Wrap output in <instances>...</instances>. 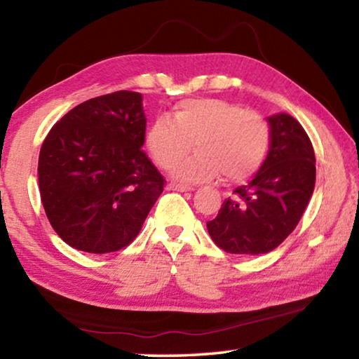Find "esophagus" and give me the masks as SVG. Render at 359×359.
Listing matches in <instances>:
<instances>
[{"mask_svg": "<svg viewBox=\"0 0 359 359\" xmlns=\"http://www.w3.org/2000/svg\"><path fill=\"white\" fill-rule=\"evenodd\" d=\"M169 190H175V191H191L193 188H191L190 185L175 184V182H171V184H169Z\"/></svg>", "mask_w": 359, "mask_h": 359, "instance_id": "esophagus-1", "label": "esophagus"}]
</instances>
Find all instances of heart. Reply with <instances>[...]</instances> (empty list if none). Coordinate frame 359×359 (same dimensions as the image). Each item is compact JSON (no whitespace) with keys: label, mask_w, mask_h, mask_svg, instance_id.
<instances>
[{"label":"heart","mask_w":359,"mask_h":359,"mask_svg":"<svg viewBox=\"0 0 359 359\" xmlns=\"http://www.w3.org/2000/svg\"><path fill=\"white\" fill-rule=\"evenodd\" d=\"M155 163L171 169L194 147L199 151L175 168L188 182L223 175L244 182L259 171L271 149V126L263 115L215 98L185 100L172 117L160 115L145 136Z\"/></svg>","instance_id":"b5f03b06"}]
</instances>
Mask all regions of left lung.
Instances as JSON below:
<instances>
[{
    "label": "left lung",
    "instance_id": "left-lung-1",
    "mask_svg": "<svg viewBox=\"0 0 359 359\" xmlns=\"http://www.w3.org/2000/svg\"><path fill=\"white\" fill-rule=\"evenodd\" d=\"M267 121L271 149L263 166L208 222L212 241L226 253L274 250L293 233L313 193L315 154L306 130L288 114Z\"/></svg>",
    "mask_w": 359,
    "mask_h": 359
}]
</instances>
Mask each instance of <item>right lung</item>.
Segmentation results:
<instances>
[{
	"label": "right lung",
	"instance_id": "right-lung-1",
	"mask_svg": "<svg viewBox=\"0 0 359 359\" xmlns=\"http://www.w3.org/2000/svg\"><path fill=\"white\" fill-rule=\"evenodd\" d=\"M142 95L120 90L60 118L39 151V193L52 228L88 253L130 245L165 188L142 150Z\"/></svg>",
	"mask_w": 359,
	"mask_h": 359
}]
</instances>
